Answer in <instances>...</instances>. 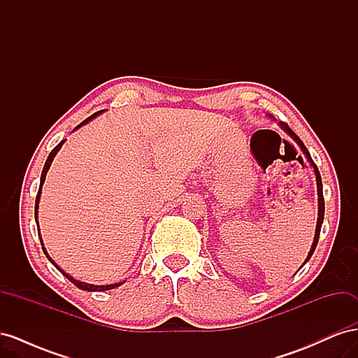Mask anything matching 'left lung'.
<instances>
[{
	"mask_svg": "<svg viewBox=\"0 0 358 358\" xmlns=\"http://www.w3.org/2000/svg\"><path fill=\"white\" fill-rule=\"evenodd\" d=\"M280 127H282L285 131L296 140V142L299 143V146L301 148V150L303 152H305V155L308 157V159H309V162L312 164V167H313V170H315V176H317V188H318V222H317V230H315V237H313V243H312V248H310V251H309V255H308V258H306V262L303 263L301 266H305L308 262H309V258L312 257V254H313V251H315V248H317V245H318V239H320V231H321V225H322V220H324V196H322V182H321V175H320V171H318V167L315 166V162L312 161V158H310V154H309V150L306 149V146L303 145V142L299 138V136H296V133L292 131V129L285 124V122H280Z\"/></svg>",
	"mask_w": 358,
	"mask_h": 358,
	"instance_id": "obj_1",
	"label": "left lung"
}]
</instances>
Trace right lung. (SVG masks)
I'll return each mask as SVG.
<instances>
[{"instance_id": "obj_1", "label": "right lung", "mask_w": 358, "mask_h": 358, "mask_svg": "<svg viewBox=\"0 0 358 358\" xmlns=\"http://www.w3.org/2000/svg\"><path fill=\"white\" fill-rule=\"evenodd\" d=\"M99 113H101V110H100V112H96V113H94V115H91L90 117H86L85 121H83V122H80V124H79L78 127H76L74 129H78V128H79V127H82L83 124L90 122L91 119H92V117H95V116L99 115ZM62 143H64V140H62V142H59V143H58L55 148L52 149V152L49 154V157H48V159H46V162H45V167H43V171H41V179H40V188H38L37 197H36V213H34V215H36V222H37V209H38V200H40V194H41V187H43V183H45V179H46V173H48V170H49V167H50V164H52L53 157L57 155V152H58V150H59V148L62 146ZM38 236H40V234H38ZM40 242H41V239H40ZM41 248H43V252H45V255L49 258V262H50L53 266H55V267L59 270V272H61L64 276H66V278L70 280V282H73L76 287L80 288V289H85V291H106V289H113V288H116V287H119V285L122 284V282H117V284H112V285H92V284H85V282H80V280H76L73 276H70L69 273L64 272L62 268H59V266H58L55 262H53V259L49 257V254H48V251H46V248L43 246V242H41Z\"/></svg>"}]
</instances>
